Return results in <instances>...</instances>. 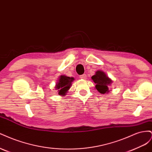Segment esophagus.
<instances>
[{"label": "esophagus", "instance_id": "esophagus-1", "mask_svg": "<svg viewBox=\"0 0 152 152\" xmlns=\"http://www.w3.org/2000/svg\"><path fill=\"white\" fill-rule=\"evenodd\" d=\"M79 77H80V79H86L87 76H86V74H83V75H80Z\"/></svg>", "mask_w": 152, "mask_h": 152}]
</instances>
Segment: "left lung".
I'll return each mask as SVG.
<instances>
[{"label": "left lung", "mask_w": 152, "mask_h": 152, "mask_svg": "<svg viewBox=\"0 0 152 152\" xmlns=\"http://www.w3.org/2000/svg\"><path fill=\"white\" fill-rule=\"evenodd\" d=\"M91 79L96 84L95 87L99 93L102 94L109 93V86L112 83V80L105 74L104 72L98 70Z\"/></svg>", "instance_id": "8db88e82"}]
</instances>
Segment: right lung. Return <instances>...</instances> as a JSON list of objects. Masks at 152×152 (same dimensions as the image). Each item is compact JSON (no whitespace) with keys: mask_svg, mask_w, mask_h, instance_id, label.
Here are the masks:
<instances>
[{"mask_svg":"<svg viewBox=\"0 0 152 152\" xmlns=\"http://www.w3.org/2000/svg\"><path fill=\"white\" fill-rule=\"evenodd\" d=\"M73 80H74L73 77H70L65 75H61L59 77L58 82L56 84V87H55V88L59 91L58 94L65 96L68 89L70 88Z\"/></svg>","mask_w":152,"mask_h":152,"instance_id":"obj_1","label":"right lung"}]
</instances>
